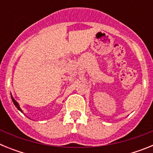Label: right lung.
Listing matches in <instances>:
<instances>
[{
	"label": "right lung",
	"instance_id": "obj_1",
	"mask_svg": "<svg viewBox=\"0 0 153 153\" xmlns=\"http://www.w3.org/2000/svg\"><path fill=\"white\" fill-rule=\"evenodd\" d=\"M11 99H12V101H13V104H14V105H15L16 107H17V109H18L19 110H20V111L22 112V110H21V108H20V106H19V105H18V103H17V101H16L15 100H14V99H13V97H11Z\"/></svg>",
	"mask_w": 153,
	"mask_h": 153
}]
</instances>
